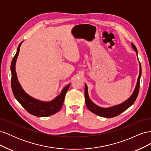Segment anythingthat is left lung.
Instances as JSON below:
<instances>
[{"label":"left lung","instance_id":"obj_1","mask_svg":"<svg viewBox=\"0 0 151 151\" xmlns=\"http://www.w3.org/2000/svg\"><path fill=\"white\" fill-rule=\"evenodd\" d=\"M132 47L135 50V52H136L137 57V59L139 60L138 55H137L138 52H137V50L136 47L135 46L134 44H133L132 43ZM139 67H140V70H139V75L137 79V82L134 91L133 93L132 94V95L129 97V98L127 99L125 101L123 102L121 104L115 105V106H113L111 107H108V108H103V107H100L98 106L97 104H96L91 101V99H90L88 94V86L86 85V84H85V89H84L85 101H86V106L89 109V110L91 111L92 113L96 114V115L100 116L105 117V118H112L120 115V113L125 111L127 109H128L130 106H131L133 104V103L135 102L137 98L139 91L140 79L141 74H142L141 65L139 60Z\"/></svg>","mask_w":151,"mask_h":151}]
</instances>
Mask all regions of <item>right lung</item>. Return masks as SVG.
<instances>
[{
	"label": "right lung",
	"instance_id": "obj_1",
	"mask_svg": "<svg viewBox=\"0 0 151 151\" xmlns=\"http://www.w3.org/2000/svg\"><path fill=\"white\" fill-rule=\"evenodd\" d=\"M22 42H22L18 46L16 53L12 59L11 65V88L13 94L21 106L31 115L39 117L49 116L54 115L61 109L70 83L62 90L60 94L50 101H43L36 99L27 94L19 83L16 72V63Z\"/></svg>",
	"mask_w": 151,
	"mask_h": 151
}]
</instances>
